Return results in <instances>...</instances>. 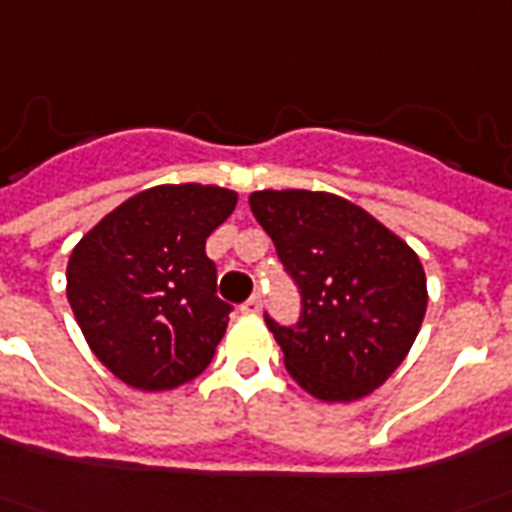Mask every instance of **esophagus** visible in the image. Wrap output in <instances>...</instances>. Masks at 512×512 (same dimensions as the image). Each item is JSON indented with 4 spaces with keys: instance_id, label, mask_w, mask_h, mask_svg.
<instances>
[{
    "instance_id": "obj_1",
    "label": "esophagus",
    "mask_w": 512,
    "mask_h": 512,
    "mask_svg": "<svg viewBox=\"0 0 512 512\" xmlns=\"http://www.w3.org/2000/svg\"><path fill=\"white\" fill-rule=\"evenodd\" d=\"M260 307H263V296H260V293H252L244 305H241V310H244V313H260Z\"/></svg>"
}]
</instances>
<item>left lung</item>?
Masks as SVG:
<instances>
[{"label":"left lung","instance_id":"8db88e82","mask_svg":"<svg viewBox=\"0 0 512 512\" xmlns=\"http://www.w3.org/2000/svg\"><path fill=\"white\" fill-rule=\"evenodd\" d=\"M249 207L299 288L296 324L266 313L288 374L324 402H352L380 388L427 313L416 252L335 194L257 191Z\"/></svg>","mask_w":512,"mask_h":512}]
</instances>
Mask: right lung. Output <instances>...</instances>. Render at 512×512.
Returning <instances> with one entry per match:
<instances>
[{
  "instance_id": "right-lung-1",
  "label": "right lung",
  "mask_w": 512,
  "mask_h": 512,
  "mask_svg": "<svg viewBox=\"0 0 512 512\" xmlns=\"http://www.w3.org/2000/svg\"><path fill=\"white\" fill-rule=\"evenodd\" d=\"M235 202L216 185H157L107 213L71 252L69 305L121 382L169 391L210 366L232 305L216 296L205 244Z\"/></svg>"
}]
</instances>
